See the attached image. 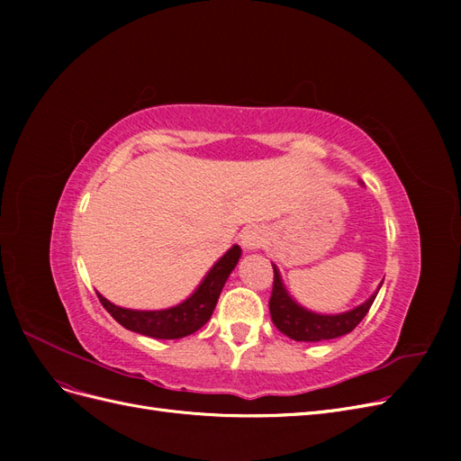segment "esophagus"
Wrapping results in <instances>:
<instances>
[{"instance_id":"esophagus-1","label":"esophagus","mask_w":461,"mask_h":461,"mask_svg":"<svg viewBox=\"0 0 461 461\" xmlns=\"http://www.w3.org/2000/svg\"><path fill=\"white\" fill-rule=\"evenodd\" d=\"M240 242L244 246V249L252 252V249H258L263 246L265 242V230L259 227H249L240 234Z\"/></svg>"}]
</instances>
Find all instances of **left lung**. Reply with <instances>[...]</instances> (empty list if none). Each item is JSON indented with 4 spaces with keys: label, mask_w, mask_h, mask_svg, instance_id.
Segmentation results:
<instances>
[{
    "label": "left lung",
    "mask_w": 461,
    "mask_h": 461,
    "mask_svg": "<svg viewBox=\"0 0 461 461\" xmlns=\"http://www.w3.org/2000/svg\"><path fill=\"white\" fill-rule=\"evenodd\" d=\"M275 281H273V292L269 300V312L275 327L286 334L288 339L296 342H323L344 337V334L352 332L359 321L364 319L373 305L376 294L383 286V283L376 286L373 294L359 303L357 308L348 310L342 313H315L312 310H305L294 298L288 294V290L283 283L281 271L273 263Z\"/></svg>",
    "instance_id": "1"
}]
</instances>
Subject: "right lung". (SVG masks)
<instances>
[{
    "label": "right lung",
    "instance_id": "obj_1",
    "mask_svg": "<svg viewBox=\"0 0 461 461\" xmlns=\"http://www.w3.org/2000/svg\"><path fill=\"white\" fill-rule=\"evenodd\" d=\"M240 256H242L240 246L234 244L229 252L222 258H219L213 267L207 271L198 288L194 290L186 300L173 305V308L131 310V308H121V305L109 302L100 294V292H97V298H100L102 305L111 313V317H113L124 329L144 334V337L161 339V340L183 339L202 329L209 321V317H212L221 290L225 286L227 278L236 267Z\"/></svg>",
    "mask_w": 461,
    "mask_h": 461
}]
</instances>
